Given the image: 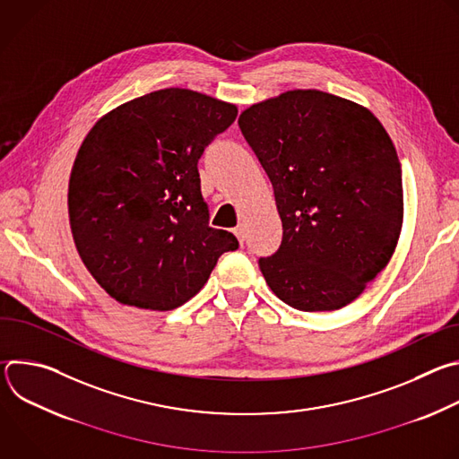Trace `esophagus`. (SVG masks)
Listing matches in <instances>:
<instances>
[{"label": "esophagus", "instance_id": "obj_1", "mask_svg": "<svg viewBox=\"0 0 459 459\" xmlns=\"http://www.w3.org/2000/svg\"><path fill=\"white\" fill-rule=\"evenodd\" d=\"M234 234H236V238L239 239V243L243 245V241H245V227L239 223L236 229H234Z\"/></svg>", "mask_w": 459, "mask_h": 459}]
</instances>
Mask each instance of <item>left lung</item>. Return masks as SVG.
Segmentation results:
<instances>
[{
  "label": "left lung",
  "instance_id": "left-lung-1",
  "mask_svg": "<svg viewBox=\"0 0 459 459\" xmlns=\"http://www.w3.org/2000/svg\"><path fill=\"white\" fill-rule=\"evenodd\" d=\"M283 223L259 257L271 290L303 312L354 301L388 264L403 223L402 165L374 114L321 91H289L243 110Z\"/></svg>",
  "mask_w": 459,
  "mask_h": 459
}]
</instances>
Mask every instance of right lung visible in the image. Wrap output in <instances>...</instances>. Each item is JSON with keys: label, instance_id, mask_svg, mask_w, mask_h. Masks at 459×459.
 Listing matches in <instances>:
<instances>
[{"label": "right lung", "instance_id": "add662e5", "mask_svg": "<svg viewBox=\"0 0 459 459\" xmlns=\"http://www.w3.org/2000/svg\"><path fill=\"white\" fill-rule=\"evenodd\" d=\"M236 116L230 103L163 89L114 108L87 134L69 183L71 229L85 267L116 301L178 308L239 247L209 225L198 172Z\"/></svg>", "mask_w": 459, "mask_h": 459}]
</instances>
